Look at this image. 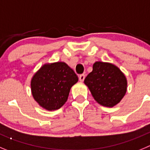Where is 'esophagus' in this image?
I'll return each mask as SVG.
<instances>
[{
  "label": "esophagus",
  "instance_id": "1",
  "mask_svg": "<svg viewBox=\"0 0 150 150\" xmlns=\"http://www.w3.org/2000/svg\"><path fill=\"white\" fill-rule=\"evenodd\" d=\"M85 78V75H83V74H82V75H79V80H80V81H83V80H84Z\"/></svg>",
  "mask_w": 150,
  "mask_h": 150
}]
</instances>
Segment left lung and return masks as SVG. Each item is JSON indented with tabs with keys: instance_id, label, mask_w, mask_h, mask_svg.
Masks as SVG:
<instances>
[{
	"instance_id": "obj_1",
	"label": "left lung",
	"mask_w": 150,
	"mask_h": 150,
	"mask_svg": "<svg viewBox=\"0 0 150 150\" xmlns=\"http://www.w3.org/2000/svg\"><path fill=\"white\" fill-rule=\"evenodd\" d=\"M84 83L99 105L112 108L120 103L126 93L127 79L117 66L97 61L93 71L84 79Z\"/></svg>"
}]
</instances>
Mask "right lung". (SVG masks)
<instances>
[{
	"mask_svg": "<svg viewBox=\"0 0 150 150\" xmlns=\"http://www.w3.org/2000/svg\"><path fill=\"white\" fill-rule=\"evenodd\" d=\"M78 81L75 72L64 62L45 63L31 78L32 96L45 110H57L66 103L70 89Z\"/></svg>",
	"mask_w": 150,
	"mask_h": 150,
	"instance_id": "add662e5",
	"label": "right lung"
}]
</instances>
